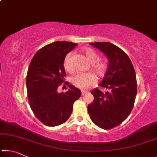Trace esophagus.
Listing matches in <instances>:
<instances>
[{
  "label": "esophagus",
  "mask_w": 157,
  "mask_h": 157,
  "mask_svg": "<svg viewBox=\"0 0 157 157\" xmlns=\"http://www.w3.org/2000/svg\"><path fill=\"white\" fill-rule=\"evenodd\" d=\"M87 94V91H82V95H84Z\"/></svg>",
  "instance_id": "34e87169"
}]
</instances>
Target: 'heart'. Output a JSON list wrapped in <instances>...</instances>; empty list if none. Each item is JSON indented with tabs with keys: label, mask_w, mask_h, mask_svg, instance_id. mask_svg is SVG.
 <instances>
[{
	"label": "heart",
	"mask_w": 157,
	"mask_h": 157,
	"mask_svg": "<svg viewBox=\"0 0 157 157\" xmlns=\"http://www.w3.org/2000/svg\"><path fill=\"white\" fill-rule=\"evenodd\" d=\"M82 52L87 61L91 63L90 68L93 72L100 78L104 76L108 68L107 60L105 58H98V52L91 48H84L82 50ZM63 66L67 72L71 73L73 71L72 52H68L66 55L63 61ZM95 81L96 78L91 73H78L71 79V82L74 86L82 90L88 89Z\"/></svg>",
	"instance_id": "b5f03b06"
}]
</instances>
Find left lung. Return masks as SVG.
I'll return each instance as SVG.
<instances>
[{"label":"left lung","mask_w":157,"mask_h":157,"mask_svg":"<svg viewBox=\"0 0 157 157\" xmlns=\"http://www.w3.org/2000/svg\"><path fill=\"white\" fill-rule=\"evenodd\" d=\"M90 45L101 50L109 61L105 78L98 89L91 91L94 100L88 106L91 121L100 128L112 129L125 120L134 107L137 82L134 66L125 52L109 42Z\"/></svg>","instance_id":"8db88e82"}]
</instances>
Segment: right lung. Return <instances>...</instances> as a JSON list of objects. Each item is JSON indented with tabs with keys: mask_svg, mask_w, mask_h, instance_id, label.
<instances>
[{
	"mask_svg": "<svg viewBox=\"0 0 157 157\" xmlns=\"http://www.w3.org/2000/svg\"><path fill=\"white\" fill-rule=\"evenodd\" d=\"M77 46L69 41L48 44L35 53L29 66L26 77L29 103L34 116L47 126L65 123L72 113L74 102L81 96L79 89L68 82L63 83V59ZM62 83L67 85L69 90L58 93V87Z\"/></svg>",
	"mask_w": 157,
	"mask_h": 157,
	"instance_id": "obj_1",
	"label": "right lung"
}]
</instances>
